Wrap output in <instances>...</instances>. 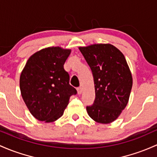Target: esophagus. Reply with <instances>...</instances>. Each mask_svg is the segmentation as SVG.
I'll list each match as a JSON object with an SVG mask.
<instances>
[{
    "mask_svg": "<svg viewBox=\"0 0 157 157\" xmlns=\"http://www.w3.org/2000/svg\"><path fill=\"white\" fill-rule=\"evenodd\" d=\"M77 93H78L79 94H80L82 93V87H78L77 89Z\"/></svg>",
    "mask_w": 157,
    "mask_h": 157,
    "instance_id": "34e87169",
    "label": "esophagus"
}]
</instances>
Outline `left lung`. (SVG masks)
I'll list each match as a JSON object with an SVG mask.
<instances>
[{
  "label": "left lung",
  "mask_w": 157,
  "mask_h": 157,
  "mask_svg": "<svg viewBox=\"0 0 157 157\" xmlns=\"http://www.w3.org/2000/svg\"><path fill=\"white\" fill-rule=\"evenodd\" d=\"M94 77L95 99L87 113L94 121L109 124L126 107L132 86V77L124 56L111 44L80 47Z\"/></svg>",
  "instance_id": "1"
}]
</instances>
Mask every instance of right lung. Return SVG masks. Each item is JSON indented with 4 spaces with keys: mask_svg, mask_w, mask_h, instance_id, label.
<instances>
[{
    "mask_svg": "<svg viewBox=\"0 0 157 157\" xmlns=\"http://www.w3.org/2000/svg\"><path fill=\"white\" fill-rule=\"evenodd\" d=\"M71 51L58 46L44 48L33 53L22 70L21 94L37 120L49 123L59 119L77 93L63 67Z\"/></svg>",
    "mask_w": 157,
    "mask_h": 157,
    "instance_id": "1",
    "label": "right lung"
}]
</instances>
